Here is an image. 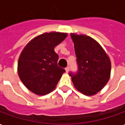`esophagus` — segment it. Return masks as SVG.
I'll return each mask as SVG.
<instances>
[{
  "label": "esophagus",
  "mask_w": 125,
  "mask_h": 125,
  "mask_svg": "<svg viewBox=\"0 0 125 125\" xmlns=\"http://www.w3.org/2000/svg\"><path fill=\"white\" fill-rule=\"evenodd\" d=\"M69 70H70V67L69 66H67L66 68V72L68 73V72H69Z\"/></svg>",
  "instance_id": "obj_1"
}]
</instances>
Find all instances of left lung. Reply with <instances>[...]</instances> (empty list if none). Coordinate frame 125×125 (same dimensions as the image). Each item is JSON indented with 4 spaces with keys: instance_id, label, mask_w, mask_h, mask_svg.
Wrapping results in <instances>:
<instances>
[{
    "instance_id": "1",
    "label": "left lung",
    "mask_w": 125,
    "mask_h": 125,
    "mask_svg": "<svg viewBox=\"0 0 125 125\" xmlns=\"http://www.w3.org/2000/svg\"><path fill=\"white\" fill-rule=\"evenodd\" d=\"M77 56L78 70L70 72L74 87L87 96L96 94L108 82L111 62L103 48L93 38L71 34Z\"/></svg>"
}]
</instances>
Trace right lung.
Listing matches in <instances>:
<instances>
[{
	"label": "right lung",
	"mask_w": 125,
	"mask_h": 125,
	"mask_svg": "<svg viewBox=\"0 0 125 125\" xmlns=\"http://www.w3.org/2000/svg\"><path fill=\"white\" fill-rule=\"evenodd\" d=\"M66 37L64 33H45L31 40L22 51L18 72L20 80L32 92L48 94L66 72L57 66L59 56L54 49Z\"/></svg>",
	"instance_id": "add662e5"
}]
</instances>
